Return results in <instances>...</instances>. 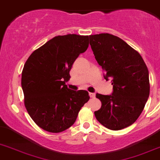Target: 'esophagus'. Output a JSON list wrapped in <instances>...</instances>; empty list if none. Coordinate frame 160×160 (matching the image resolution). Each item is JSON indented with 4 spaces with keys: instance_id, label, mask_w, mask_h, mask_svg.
<instances>
[{
    "instance_id": "esophagus-1",
    "label": "esophagus",
    "mask_w": 160,
    "mask_h": 160,
    "mask_svg": "<svg viewBox=\"0 0 160 160\" xmlns=\"http://www.w3.org/2000/svg\"><path fill=\"white\" fill-rule=\"evenodd\" d=\"M89 95L91 98H94L95 97V94L94 93H89Z\"/></svg>"
}]
</instances>
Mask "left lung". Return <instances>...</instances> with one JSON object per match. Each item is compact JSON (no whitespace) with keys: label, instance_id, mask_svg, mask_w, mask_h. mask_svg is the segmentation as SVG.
<instances>
[{"label":"left lung","instance_id":"left-lung-1","mask_svg":"<svg viewBox=\"0 0 160 160\" xmlns=\"http://www.w3.org/2000/svg\"><path fill=\"white\" fill-rule=\"evenodd\" d=\"M90 45L96 61L111 79L112 94H96L102 102L94 112L104 127L119 131L131 126L142 112L149 96L148 70L140 54L116 36L109 33L91 35Z\"/></svg>","mask_w":160,"mask_h":160}]
</instances>
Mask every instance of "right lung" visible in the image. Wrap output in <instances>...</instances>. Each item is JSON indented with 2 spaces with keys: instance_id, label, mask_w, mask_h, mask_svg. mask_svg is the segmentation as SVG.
<instances>
[{
  "instance_id": "right-lung-1",
  "label": "right lung",
  "mask_w": 160,
  "mask_h": 160,
  "mask_svg": "<svg viewBox=\"0 0 160 160\" xmlns=\"http://www.w3.org/2000/svg\"><path fill=\"white\" fill-rule=\"evenodd\" d=\"M88 45V36H56L34 51L25 63L21 83L25 106L44 131L59 133L70 128L90 99L87 91H73L66 84L72 64Z\"/></svg>"
}]
</instances>
